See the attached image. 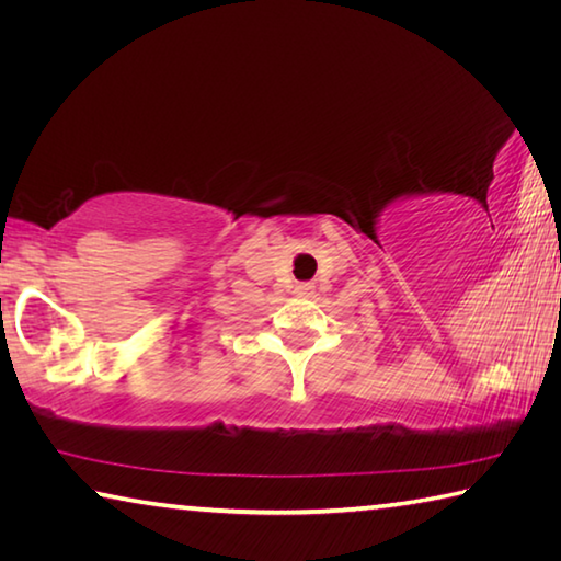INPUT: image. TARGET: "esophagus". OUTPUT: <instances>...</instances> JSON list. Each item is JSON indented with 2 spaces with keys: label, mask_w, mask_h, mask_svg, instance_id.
Here are the masks:
<instances>
[{
  "label": "esophagus",
  "mask_w": 561,
  "mask_h": 561,
  "mask_svg": "<svg viewBox=\"0 0 561 561\" xmlns=\"http://www.w3.org/2000/svg\"><path fill=\"white\" fill-rule=\"evenodd\" d=\"M294 294H297V297H311V294H314V284H311V282H299L297 287H294Z\"/></svg>",
  "instance_id": "34e87169"
}]
</instances>
